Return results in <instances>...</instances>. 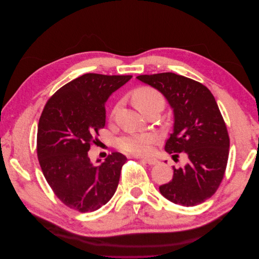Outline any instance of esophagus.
Listing matches in <instances>:
<instances>
[{"instance_id":"1","label":"esophagus","mask_w":259,"mask_h":259,"mask_svg":"<svg viewBox=\"0 0 259 259\" xmlns=\"http://www.w3.org/2000/svg\"><path fill=\"white\" fill-rule=\"evenodd\" d=\"M144 161L147 163V164H149V165H156V164L159 163V161L156 160V159H154V158H148V159H144Z\"/></svg>"}]
</instances>
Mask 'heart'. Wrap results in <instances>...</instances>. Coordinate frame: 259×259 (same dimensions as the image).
Wrapping results in <instances>:
<instances>
[{
	"mask_svg": "<svg viewBox=\"0 0 259 259\" xmlns=\"http://www.w3.org/2000/svg\"><path fill=\"white\" fill-rule=\"evenodd\" d=\"M133 101L140 112L152 105H164L161 94L151 88L138 89L133 95ZM154 136L149 133H128L119 138L117 147L126 153L145 155L151 151V145L154 143Z\"/></svg>",
	"mask_w": 259,
	"mask_h": 259,
	"instance_id": "b5f03b06",
	"label": "heart"
}]
</instances>
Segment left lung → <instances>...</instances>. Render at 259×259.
<instances>
[{
	"label": "left lung",
	"instance_id": "8db88e82",
	"mask_svg": "<svg viewBox=\"0 0 259 259\" xmlns=\"http://www.w3.org/2000/svg\"><path fill=\"white\" fill-rule=\"evenodd\" d=\"M137 79L161 92L174 112V131L165 151L184 153L185 166L174 168L173 179L160 186L168 201L194 206L213 195L228 162L229 135L210 91L189 77L171 72L138 75Z\"/></svg>",
	"mask_w": 259,
	"mask_h": 259
}]
</instances>
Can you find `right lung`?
I'll use <instances>...</instances> for the list:
<instances>
[{
    "label": "right lung",
    "instance_id": "obj_1",
    "mask_svg": "<svg viewBox=\"0 0 259 259\" xmlns=\"http://www.w3.org/2000/svg\"><path fill=\"white\" fill-rule=\"evenodd\" d=\"M131 79L83 74L60 88L43 109L36 137L38 163L54 193L70 208L94 211L113 197L126 156L112 152L95 166L89 150L106 124L107 99Z\"/></svg>",
    "mask_w": 259,
    "mask_h": 259
}]
</instances>
